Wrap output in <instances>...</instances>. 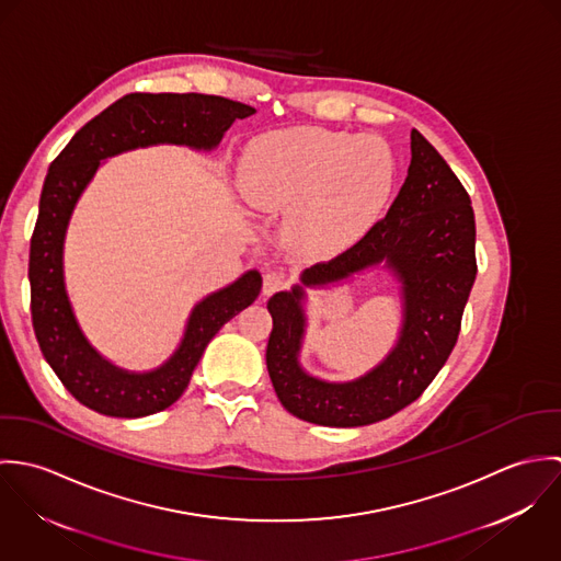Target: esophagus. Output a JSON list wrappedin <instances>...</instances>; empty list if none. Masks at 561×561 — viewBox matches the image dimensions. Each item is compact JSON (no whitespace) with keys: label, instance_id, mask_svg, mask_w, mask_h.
<instances>
[{"label":"esophagus","instance_id":"esophagus-1","mask_svg":"<svg viewBox=\"0 0 561 561\" xmlns=\"http://www.w3.org/2000/svg\"><path fill=\"white\" fill-rule=\"evenodd\" d=\"M285 285H287L285 274L272 272V270L263 274V296H272V294H276L278 289H283Z\"/></svg>","mask_w":561,"mask_h":561}]
</instances>
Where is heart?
<instances>
[{
    "instance_id": "1",
    "label": "heart",
    "mask_w": 561,
    "mask_h": 561,
    "mask_svg": "<svg viewBox=\"0 0 561 561\" xmlns=\"http://www.w3.org/2000/svg\"><path fill=\"white\" fill-rule=\"evenodd\" d=\"M396 183L398 161L382 140L318 127L265 134L241 161L248 203L259 211H289V238L318 254L363 240Z\"/></svg>"
}]
</instances>
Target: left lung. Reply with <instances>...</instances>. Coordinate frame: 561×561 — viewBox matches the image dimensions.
<instances>
[{
  "mask_svg": "<svg viewBox=\"0 0 561 561\" xmlns=\"http://www.w3.org/2000/svg\"><path fill=\"white\" fill-rule=\"evenodd\" d=\"M410 153L408 176L385 220L343 254L307 267L300 285L267 300V374L280 403L302 421L360 427L389 419L427 389L458 341L478 274L471 198L416 129ZM374 266L387 268L401 285L399 341L367 375L345 383L321 381L299 363L306 287L340 284Z\"/></svg>",
  "mask_w": 561,
  "mask_h": 561,
  "instance_id": "obj_1",
  "label": "left lung"
}]
</instances>
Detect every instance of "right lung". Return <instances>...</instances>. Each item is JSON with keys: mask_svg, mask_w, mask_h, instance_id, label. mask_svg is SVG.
<instances>
[{"mask_svg": "<svg viewBox=\"0 0 561 561\" xmlns=\"http://www.w3.org/2000/svg\"><path fill=\"white\" fill-rule=\"evenodd\" d=\"M254 107L214 94H125L85 123L45 176L38 220L30 243L32 323L45 360L76 400L94 412L138 419L165 410L183 396L192 371L216 332L248 309L261 291V274L243 272L231 285L194 305L181 343L151 371H129L99 354L73 313L65 283V240L76 205L114 156L156 145L214 151L227 129Z\"/></svg>", "mask_w": 561, "mask_h": 561, "instance_id": "right-lung-1", "label": "right lung"}]
</instances>
